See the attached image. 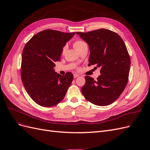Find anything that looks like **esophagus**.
<instances>
[{
  "label": "esophagus",
  "mask_w": 150,
  "mask_h": 150,
  "mask_svg": "<svg viewBox=\"0 0 150 150\" xmlns=\"http://www.w3.org/2000/svg\"><path fill=\"white\" fill-rule=\"evenodd\" d=\"M79 75L77 74H74V78H78V77H79Z\"/></svg>",
  "instance_id": "esophagus-1"
}]
</instances>
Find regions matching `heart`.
Returning a JSON list of instances; mask_svg holds the SVG:
<instances>
[{
	"mask_svg": "<svg viewBox=\"0 0 150 150\" xmlns=\"http://www.w3.org/2000/svg\"><path fill=\"white\" fill-rule=\"evenodd\" d=\"M86 44H86L84 41H83V40H77L74 42L73 46L76 51L78 52L81 48H82L84 46H85V45H86ZM66 49V46H64L62 48V52H64Z\"/></svg>",
	"mask_w": 150,
	"mask_h": 150,
	"instance_id": "b5f03b06",
	"label": "heart"
}]
</instances>
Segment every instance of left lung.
Returning a JSON list of instances; mask_svg holds the SVG:
<instances>
[{"instance_id":"1","label":"left lung","mask_w":150,"mask_h":150,"mask_svg":"<svg viewBox=\"0 0 150 150\" xmlns=\"http://www.w3.org/2000/svg\"><path fill=\"white\" fill-rule=\"evenodd\" d=\"M76 34L89 45L88 66L101 68L96 81L85 76L81 91L95 105L108 106L120 97L128 83L131 61L126 45L117 33L105 29Z\"/></svg>"}]
</instances>
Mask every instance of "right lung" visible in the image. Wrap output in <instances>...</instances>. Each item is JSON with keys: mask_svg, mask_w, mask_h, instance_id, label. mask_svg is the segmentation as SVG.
Masks as SVG:
<instances>
[{"mask_svg": "<svg viewBox=\"0 0 150 150\" xmlns=\"http://www.w3.org/2000/svg\"><path fill=\"white\" fill-rule=\"evenodd\" d=\"M75 33L46 29L35 34L22 51L21 79L27 93L39 105L51 107L64 99L73 80L67 72L62 76L54 71L62 48Z\"/></svg>", "mask_w": 150, "mask_h": 150, "instance_id": "1", "label": "right lung"}]
</instances>
